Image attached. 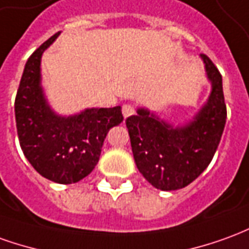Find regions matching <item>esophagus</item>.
Listing matches in <instances>:
<instances>
[{
  "label": "esophagus",
  "instance_id": "obj_1",
  "mask_svg": "<svg viewBox=\"0 0 249 249\" xmlns=\"http://www.w3.org/2000/svg\"><path fill=\"white\" fill-rule=\"evenodd\" d=\"M133 113H135V107H132V105H129V104H126V105L123 107V116H124L125 119L132 116Z\"/></svg>",
  "mask_w": 249,
  "mask_h": 249
}]
</instances>
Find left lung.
<instances>
[{
    "mask_svg": "<svg viewBox=\"0 0 249 249\" xmlns=\"http://www.w3.org/2000/svg\"><path fill=\"white\" fill-rule=\"evenodd\" d=\"M210 94L194 117L173 125L145 107L126 119L130 145L139 171L163 191L183 189L209 166L221 140L227 107L222 76L206 55H201Z\"/></svg>",
    "mask_w": 249,
    "mask_h": 249,
    "instance_id": "1",
    "label": "left lung"
}]
</instances>
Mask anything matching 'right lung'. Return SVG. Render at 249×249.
I'll use <instances>...</instances> for the list:
<instances>
[{
  "mask_svg": "<svg viewBox=\"0 0 249 249\" xmlns=\"http://www.w3.org/2000/svg\"><path fill=\"white\" fill-rule=\"evenodd\" d=\"M59 35L51 36L28 59L15 113L17 135L28 161L41 177L69 185L94 170L107 132L124 117L121 107H88L70 116L52 109L41 85V56Z\"/></svg>",
  "mask_w": 249,
  "mask_h": 249,
  "instance_id": "obj_1",
  "label": "right lung"
}]
</instances>
